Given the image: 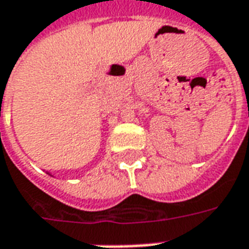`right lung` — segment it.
Masks as SVG:
<instances>
[{
  "label": "right lung",
  "mask_w": 249,
  "mask_h": 249,
  "mask_svg": "<svg viewBox=\"0 0 249 249\" xmlns=\"http://www.w3.org/2000/svg\"><path fill=\"white\" fill-rule=\"evenodd\" d=\"M49 174H50V173H49ZM50 176H51V174H50Z\"/></svg>",
  "instance_id": "obj_1"
}]
</instances>
